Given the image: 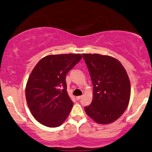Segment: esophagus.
<instances>
[{
  "mask_svg": "<svg viewBox=\"0 0 152 152\" xmlns=\"http://www.w3.org/2000/svg\"><path fill=\"white\" fill-rule=\"evenodd\" d=\"M81 98V96H76V99L77 100H79Z\"/></svg>",
  "mask_w": 152,
  "mask_h": 152,
  "instance_id": "34e87169",
  "label": "esophagus"
}]
</instances>
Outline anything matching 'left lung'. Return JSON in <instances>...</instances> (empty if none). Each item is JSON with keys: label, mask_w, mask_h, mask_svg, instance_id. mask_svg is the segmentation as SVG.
I'll use <instances>...</instances> for the list:
<instances>
[{"label": "left lung", "mask_w": 152, "mask_h": 152, "mask_svg": "<svg viewBox=\"0 0 152 152\" xmlns=\"http://www.w3.org/2000/svg\"><path fill=\"white\" fill-rule=\"evenodd\" d=\"M93 84V99L86 113L101 124L113 122L126 109L130 97V83L121 62L109 56L83 53Z\"/></svg>", "instance_id": "obj_1"}]
</instances>
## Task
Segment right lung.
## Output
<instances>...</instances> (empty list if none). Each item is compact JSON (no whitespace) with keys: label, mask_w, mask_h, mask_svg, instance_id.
Instances as JSON below:
<instances>
[{"label":"right lung","mask_w":152,"mask_h":152,"mask_svg":"<svg viewBox=\"0 0 152 152\" xmlns=\"http://www.w3.org/2000/svg\"><path fill=\"white\" fill-rule=\"evenodd\" d=\"M79 53L49 55L39 60L26 86V99L32 115L45 126H60L73 102L67 93L66 75L80 61Z\"/></svg>","instance_id":"add662e5"}]
</instances>
